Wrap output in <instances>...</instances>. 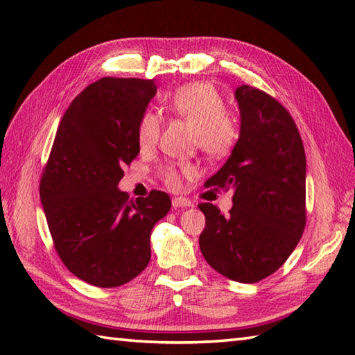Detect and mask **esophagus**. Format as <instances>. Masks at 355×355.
Instances as JSON below:
<instances>
[{
  "instance_id": "1",
  "label": "esophagus",
  "mask_w": 355,
  "mask_h": 355,
  "mask_svg": "<svg viewBox=\"0 0 355 355\" xmlns=\"http://www.w3.org/2000/svg\"><path fill=\"white\" fill-rule=\"evenodd\" d=\"M172 206L173 207H191L192 206V201L187 200L184 197H173L172 198Z\"/></svg>"
}]
</instances>
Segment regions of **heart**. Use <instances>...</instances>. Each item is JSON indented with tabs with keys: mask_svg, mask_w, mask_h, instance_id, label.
Returning a JSON list of instances; mask_svg holds the SVG:
<instances>
[{
	"mask_svg": "<svg viewBox=\"0 0 355 355\" xmlns=\"http://www.w3.org/2000/svg\"><path fill=\"white\" fill-rule=\"evenodd\" d=\"M166 110L173 116L186 120L193 126L195 141L209 157L227 155L238 140V123L230 112L225 111V101L218 89L205 82H195L177 88L168 101ZM162 122L153 111H145L137 122V141L141 148L157 143ZM189 164H169L162 169L164 183L175 187L182 173H191Z\"/></svg>",
	"mask_w": 355,
	"mask_h": 355,
	"instance_id": "1",
	"label": "heart"
}]
</instances>
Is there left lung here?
Listing matches in <instances>:
<instances>
[{
	"instance_id": "8db88e82",
	"label": "left lung",
	"mask_w": 355,
	"mask_h": 355,
	"mask_svg": "<svg viewBox=\"0 0 355 355\" xmlns=\"http://www.w3.org/2000/svg\"><path fill=\"white\" fill-rule=\"evenodd\" d=\"M241 130L232 155L207 187L233 189L227 215L201 202L206 227L200 248L214 270L232 281L259 282L288 259L306 223V160L290 112L275 97L236 88Z\"/></svg>"
}]
</instances>
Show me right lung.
<instances>
[{
  "label": "right lung",
  "mask_w": 355,
  "mask_h": 355,
  "mask_svg": "<svg viewBox=\"0 0 355 355\" xmlns=\"http://www.w3.org/2000/svg\"><path fill=\"white\" fill-rule=\"evenodd\" d=\"M157 93L154 79L102 78L61 119L40 195L59 258L74 276L101 288L123 285L150 259V230L171 198L150 191L131 200L117 187L140 153L137 122Z\"/></svg>",
  "instance_id": "right-lung-1"
}]
</instances>
